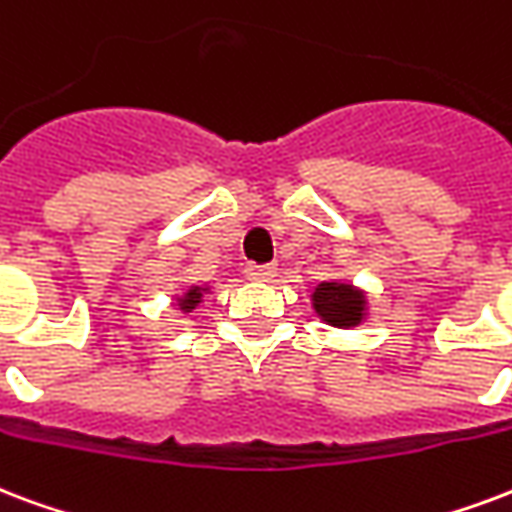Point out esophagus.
<instances>
[{"mask_svg":"<svg viewBox=\"0 0 512 512\" xmlns=\"http://www.w3.org/2000/svg\"><path fill=\"white\" fill-rule=\"evenodd\" d=\"M276 276V265H249L247 268V279L252 282H271Z\"/></svg>","mask_w":512,"mask_h":512,"instance_id":"1","label":"esophagus"}]
</instances>
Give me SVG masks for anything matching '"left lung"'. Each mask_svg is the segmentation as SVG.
Returning <instances> with one entry per match:
<instances>
[{
	"label": "left lung",
	"instance_id": "obj_1",
	"mask_svg": "<svg viewBox=\"0 0 512 512\" xmlns=\"http://www.w3.org/2000/svg\"><path fill=\"white\" fill-rule=\"evenodd\" d=\"M311 306L322 322L341 330L362 325L368 314V298L354 284L346 282H322L311 292Z\"/></svg>",
	"mask_w": 512,
	"mask_h": 512
}]
</instances>
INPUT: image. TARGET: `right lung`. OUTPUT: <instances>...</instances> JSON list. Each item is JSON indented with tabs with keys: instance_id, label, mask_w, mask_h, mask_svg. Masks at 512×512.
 <instances>
[{
	"instance_id": "1",
	"label": "right lung",
	"mask_w": 512,
	"mask_h": 512,
	"mask_svg": "<svg viewBox=\"0 0 512 512\" xmlns=\"http://www.w3.org/2000/svg\"><path fill=\"white\" fill-rule=\"evenodd\" d=\"M206 287H190V290L182 295V298H177V306L179 311H185V314H190L198 303H201V298H204Z\"/></svg>"
}]
</instances>
